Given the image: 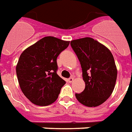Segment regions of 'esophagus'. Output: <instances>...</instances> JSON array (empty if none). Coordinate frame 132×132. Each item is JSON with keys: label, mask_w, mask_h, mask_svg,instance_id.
Returning a JSON list of instances; mask_svg holds the SVG:
<instances>
[{"label": "esophagus", "mask_w": 132, "mask_h": 132, "mask_svg": "<svg viewBox=\"0 0 132 132\" xmlns=\"http://www.w3.org/2000/svg\"><path fill=\"white\" fill-rule=\"evenodd\" d=\"M68 81L70 83L72 82H73V81H74V78H73V77H70V78H68Z\"/></svg>", "instance_id": "obj_1"}]
</instances>
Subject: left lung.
Wrapping results in <instances>:
<instances>
[{
    "instance_id": "8db88e82",
    "label": "left lung",
    "mask_w": 132,
    "mask_h": 132,
    "mask_svg": "<svg viewBox=\"0 0 132 132\" xmlns=\"http://www.w3.org/2000/svg\"><path fill=\"white\" fill-rule=\"evenodd\" d=\"M79 60L85 88L75 93L77 100L87 106H97L110 97L115 86L117 70L108 48L91 38L70 42Z\"/></svg>"
}]
</instances>
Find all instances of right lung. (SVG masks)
<instances>
[{
    "label": "right lung",
    "instance_id": "right-lung-1",
    "mask_svg": "<svg viewBox=\"0 0 132 132\" xmlns=\"http://www.w3.org/2000/svg\"><path fill=\"white\" fill-rule=\"evenodd\" d=\"M69 41L48 36L25 50L20 56L16 74L20 89L31 102L47 106L57 99L66 82L57 74V58Z\"/></svg>",
    "mask_w": 132,
    "mask_h": 132
}]
</instances>
